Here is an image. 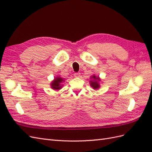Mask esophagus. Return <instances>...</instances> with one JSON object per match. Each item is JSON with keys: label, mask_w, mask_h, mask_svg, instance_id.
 I'll use <instances>...</instances> for the list:
<instances>
[{"label": "esophagus", "mask_w": 152, "mask_h": 152, "mask_svg": "<svg viewBox=\"0 0 152 152\" xmlns=\"http://www.w3.org/2000/svg\"><path fill=\"white\" fill-rule=\"evenodd\" d=\"M74 76H75L76 78H79V77L80 76V72L74 73Z\"/></svg>", "instance_id": "obj_1"}]
</instances>
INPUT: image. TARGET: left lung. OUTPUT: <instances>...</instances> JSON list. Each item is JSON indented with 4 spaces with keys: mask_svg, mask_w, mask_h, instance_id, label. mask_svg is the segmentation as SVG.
<instances>
[{
    "mask_svg": "<svg viewBox=\"0 0 152 152\" xmlns=\"http://www.w3.org/2000/svg\"><path fill=\"white\" fill-rule=\"evenodd\" d=\"M91 78L93 80H91V81H90V86H91L94 89H99L100 88L99 82L101 81L99 77V76L96 77V76L93 75Z\"/></svg>",
    "mask_w": 152,
    "mask_h": 152,
    "instance_id": "1",
    "label": "left lung"
}]
</instances>
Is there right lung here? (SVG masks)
<instances>
[{"label": "right lung", "mask_w": 152, "mask_h": 152, "mask_svg": "<svg viewBox=\"0 0 152 152\" xmlns=\"http://www.w3.org/2000/svg\"><path fill=\"white\" fill-rule=\"evenodd\" d=\"M63 82H64V80L62 78H61L59 76L56 77V78L53 80L52 82L51 83V88L55 90L61 89L63 86L61 83H62Z\"/></svg>", "instance_id": "right-lung-1"}]
</instances>
